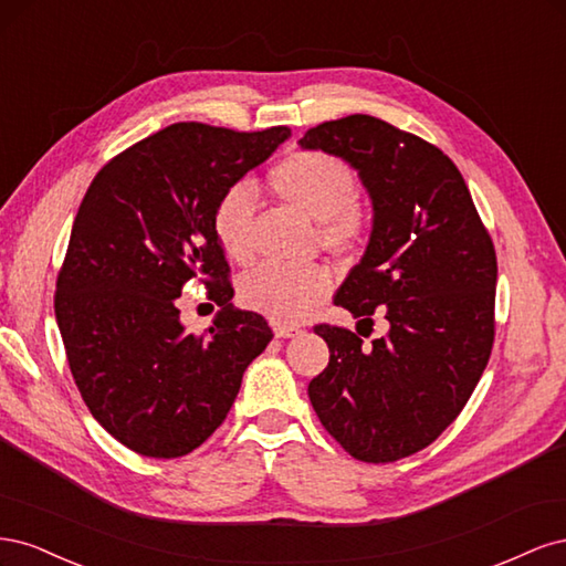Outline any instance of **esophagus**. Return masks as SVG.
<instances>
[{
  "label": "esophagus",
  "mask_w": 566,
  "mask_h": 566,
  "mask_svg": "<svg viewBox=\"0 0 566 566\" xmlns=\"http://www.w3.org/2000/svg\"><path fill=\"white\" fill-rule=\"evenodd\" d=\"M273 333H276V337H295V335H300V328H295V325H285V323H273Z\"/></svg>",
  "instance_id": "34e87169"
}]
</instances>
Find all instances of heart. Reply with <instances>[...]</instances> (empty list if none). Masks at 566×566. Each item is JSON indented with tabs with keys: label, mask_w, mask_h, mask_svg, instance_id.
<instances>
[{
	"label": "heart",
	"mask_w": 566,
	"mask_h": 566,
	"mask_svg": "<svg viewBox=\"0 0 566 566\" xmlns=\"http://www.w3.org/2000/svg\"><path fill=\"white\" fill-rule=\"evenodd\" d=\"M269 186L283 202L316 219L323 250L349 256L364 245L370 217L356 200L352 169L323 150H295L271 167ZM256 200L250 184H233L212 210V231L229 260H252V221ZM333 279L323 266L262 264L243 276L238 295L252 312L276 323H300L331 295Z\"/></svg>",
	"instance_id": "1"
}]
</instances>
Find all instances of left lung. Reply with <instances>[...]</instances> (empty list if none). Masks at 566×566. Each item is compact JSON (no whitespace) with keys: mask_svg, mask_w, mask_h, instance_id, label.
Listing matches in <instances>:
<instances>
[{"mask_svg":"<svg viewBox=\"0 0 566 566\" xmlns=\"http://www.w3.org/2000/svg\"><path fill=\"white\" fill-rule=\"evenodd\" d=\"M300 146L347 160L361 177L373 231L335 304L358 318L356 328L373 331L375 312L389 325L370 347L347 328L316 325L331 361L310 382V399L356 460H401L460 416L489 364L493 241L453 160L416 134L347 115L312 127Z\"/></svg>","mask_w":566,"mask_h":566,"instance_id":"obj_1","label":"left lung"}]
</instances>
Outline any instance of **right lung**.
Here are the masks:
<instances>
[{"label": "right lung", "mask_w": 566, "mask_h": 566, "mask_svg": "<svg viewBox=\"0 0 566 566\" xmlns=\"http://www.w3.org/2000/svg\"><path fill=\"white\" fill-rule=\"evenodd\" d=\"M287 136V127L169 125L101 167L80 202L56 279L59 331L90 413L136 453L198 449L273 337L266 318L229 304L212 210ZM193 277L222 306L200 336L182 331L174 306Z\"/></svg>", "instance_id": "1"}]
</instances>
